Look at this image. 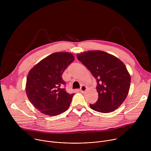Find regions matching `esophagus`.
<instances>
[{"label": "esophagus", "mask_w": 151, "mask_h": 151, "mask_svg": "<svg viewBox=\"0 0 151 151\" xmlns=\"http://www.w3.org/2000/svg\"><path fill=\"white\" fill-rule=\"evenodd\" d=\"M87 90V87H86V86H85V85H82V87H81V88H80V90H79V91L80 92L83 93V92H85Z\"/></svg>", "instance_id": "esophagus-1"}]
</instances>
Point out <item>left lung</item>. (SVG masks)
<instances>
[{
	"instance_id": "obj_1",
	"label": "left lung",
	"mask_w": 151,
	"mask_h": 151,
	"mask_svg": "<svg viewBox=\"0 0 151 151\" xmlns=\"http://www.w3.org/2000/svg\"><path fill=\"white\" fill-rule=\"evenodd\" d=\"M76 55L97 80L99 98L96 103L90 104L91 108L101 113L118 109L127 97L131 82L124 63L102 51H88Z\"/></svg>"
}]
</instances>
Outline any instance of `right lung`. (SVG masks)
Wrapping results in <instances>:
<instances>
[{
	"mask_svg": "<svg viewBox=\"0 0 151 151\" xmlns=\"http://www.w3.org/2000/svg\"><path fill=\"white\" fill-rule=\"evenodd\" d=\"M74 60L70 52H55L42 60L29 71L26 94L41 113L57 116L69 109L74 94H69L60 87L66 85L62 74Z\"/></svg>",
	"mask_w": 151,
	"mask_h": 151,
	"instance_id": "1",
	"label": "right lung"
}]
</instances>
